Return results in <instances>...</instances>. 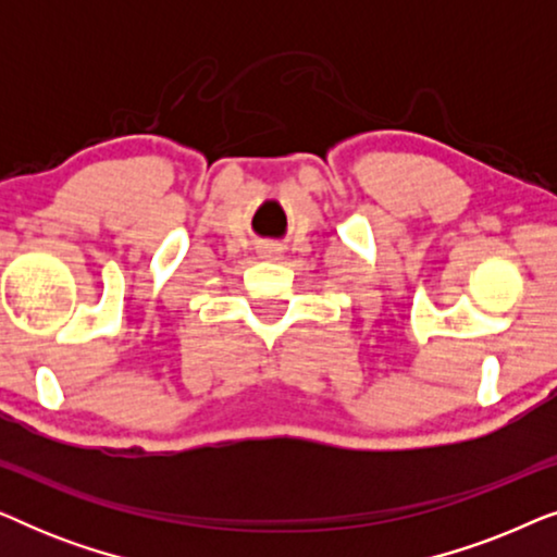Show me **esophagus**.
Listing matches in <instances>:
<instances>
[{
  "instance_id": "1",
  "label": "esophagus",
  "mask_w": 557,
  "mask_h": 557,
  "mask_svg": "<svg viewBox=\"0 0 557 557\" xmlns=\"http://www.w3.org/2000/svg\"><path fill=\"white\" fill-rule=\"evenodd\" d=\"M258 253H261V258H269V261H276V258H281V248H276V246H261V250H258Z\"/></svg>"
}]
</instances>
